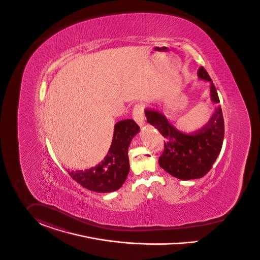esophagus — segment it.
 Here are the masks:
<instances>
[{
  "label": "esophagus",
  "instance_id": "esophagus-1",
  "mask_svg": "<svg viewBox=\"0 0 260 260\" xmlns=\"http://www.w3.org/2000/svg\"><path fill=\"white\" fill-rule=\"evenodd\" d=\"M133 118L135 121L137 122L140 127L145 126V117H144V111H143L142 105L137 104L133 108Z\"/></svg>",
  "mask_w": 260,
  "mask_h": 260
}]
</instances>
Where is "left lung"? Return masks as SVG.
I'll use <instances>...</instances> for the list:
<instances>
[{
  "label": "left lung",
  "mask_w": 260,
  "mask_h": 260,
  "mask_svg": "<svg viewBox=\"0 0 260 260\" xmlns=\"http://www.w3.org/2000/svg\"><path fill=\"white\" fill-rule=\"evenodd\" d=\"M197 76L209 83L211 102L219 104L217 89L206 70L200 67ZM145 116L165 138V150L158 158L161 169L181 180L201 178L211 170L221 152L225 134L220 105L214 108L203 126L192 132L177 129L161 110L156 108H145Z\"/></svg>",
  "instance_id": "8db88e82"
}]
</instances>
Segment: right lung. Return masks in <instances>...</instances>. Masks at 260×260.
I'll list each match as a JSON object with an SVG mask.
<instances>
[{
  "label": "right lung",
  "mask_w": 260,
  "mask_h": 260,
  "mask_svg": "<svg viewBox=\"0 0 260 260\" xmlns=\"http://www.w3.org/2000/svg\"><path fill=\"white\" fill-rule=\"evenodd\" d=\"M140 132V127L132 119L117 122L107 155L95 167L85 171H72L70 176L88 190L108 193L118 190L125 182L130 170L128 148Z\"/></svg>",
  "instance_id": "obj_1"
}]
</instances>
